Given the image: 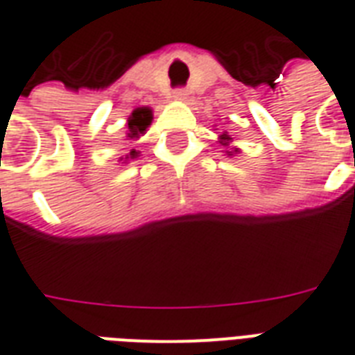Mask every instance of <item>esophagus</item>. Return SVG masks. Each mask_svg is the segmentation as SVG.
<instances>
[{
  "label": "esophagus",
  "mask_w": 355,
  "mask_h": 355,
  "mask_svg": "<svg viewBox=\"0 0 355 355\" xmlns=\"http://www.w3.org/2000/svg\"><path fill=\"white\" fill-rule=\"evenodd\" d=\"M173 98H175V101H184V98H186L184 89H177V91L173 93Z\"/></svg>",
  "instance_id": "1"
}]
</instances>
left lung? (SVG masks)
<instances>
[{"mask_svg":"<svg viewBox=\"0 0 355 355\" xmlns=\"http://www.w3.org/2000/svg\"><path fill=\"white\" fill-rule=\"evenodd\" d=\"M230 142H232L230 135H226V132H223V135H220V144H223V146H230ZM238 152H239L238 148H234L232 152H228V150H226V154H228V155L238 154Z\"/></svg>","mask_w":355,"mask_h":355,"instance_id":"8db88e82","label":"left lung"}]
</instances>
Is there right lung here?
<instances>
[{
    "label": "right lung",
    "instance_id": "add662e5",
    "mask_svg": "<svg viewBox=\"0 0 355 355\" xmlns=\"http://www.w3.org/2000/svg\"><path fill=\"white\" fill-rule=\"evenodd\" d=\"M152 123V110L146 108V106H142V108H137L129 117V121H127V137L129 139H139L140 135H144L148 129V125ZM139 155L137 150H131L129 155L125 157V159H135Z\"/></svg>",
    "mask_w": 355,
    "mask_h": 355
}]
</instances>
